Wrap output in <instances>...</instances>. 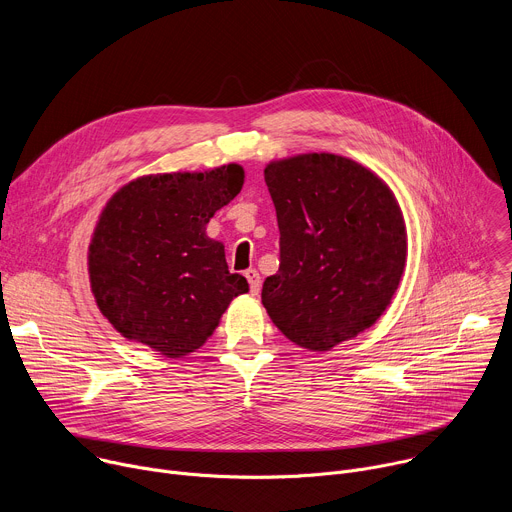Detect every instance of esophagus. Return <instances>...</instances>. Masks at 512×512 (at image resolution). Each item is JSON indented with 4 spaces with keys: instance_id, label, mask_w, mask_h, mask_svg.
Segmentation results:
<instances>
[{
    "instance_id": "34e87169",
    "label": "esophagus",
    "mask_w": 512,
    "mask_h": 512,
    "mask_svg": "<svg viewBox=\"0 0 512 512\" xmlns=\"http://www.w3.org/2000/svg\"><path fill=\"white\" fill-rule=\"evenodd\" d=\"M245 277H247V281H249L251 296H259V291H261V277H259L257 269H247V271H245Z\"/></svg>"
}]
</instances>
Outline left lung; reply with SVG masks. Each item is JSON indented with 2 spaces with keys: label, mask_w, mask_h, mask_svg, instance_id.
Here are the masks:
<instances>
[{
  "label": "left lung",
  "mask_w": 512,
  "mask_h": 512,
  "mask_svg": "<svg viewBox=\"0 0 512 512\" xmlns=\"http://www.w3.org/2000/svg\"><path fill=\"white\" fill-rule=\"evenodd\" d=\"M265 184L279 227V269L261 289L273 324L316 352L373 326L407 255L403 214L387 184L334 154L271 162Z\"/></svg>",
  "instance_id": "obj_1"
}]
</instances>
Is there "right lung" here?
I'll return each instance as SVG.
<instances>
[{"instance_id": "add662e5", "label": "right lung", "mask_w": 512, "mask_h": 512, "mask_svg": "<svg viewBox=\"0 0 512 512\" xmlns=\"http://www.w3.org/2000/svg\"><path fill=\"white\" fill-rule=\"evenodd\" d=\"M243 178L237 164L145 176L109 200L89 247V273L97 306L117 332L180 358L206 342L233 298L247 294L223 243L206 237V223L241 192Z\"/></svg>"}]
</instances>
